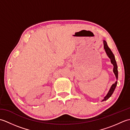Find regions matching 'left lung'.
Returning <instances> with one entry per match:
<instances>
[{
    "label": "left lung",
    "instance_id": "8db88e82",
    "mask_svg": "<svg viewBox=\"0 0 130 130\" xmlns=\"http://www.w3.org/2000/svg\"><path fill=\"white\" fill-rule=\"evenodd\" d=\"M103 43H104V48L105 51H106L107 55H108V56L109 57V58L110 59H111V63H112L113 65L114 66V68H113V72L115 74L116 77V79H118V69H117V63L116 61V60H115V57L113 54V52H112V51L111 50V49H110L108 46L107 45V43L106 42V41H103ZM117 84V82H116L115 83H114L113 84H112V85L111 86V89L109 90L108 93L107 94V95L105 96L104 99H103V101H106L107 99H108L110 96L112 95V94L113 93L114 90L115 89L116 87V85Z\"/></svg>",
    "mask_w": 130,
    "mask_h": 130
}]
</instances>
